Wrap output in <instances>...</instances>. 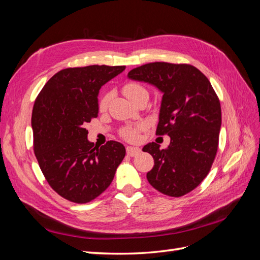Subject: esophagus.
I'll return each instance as SVG.
<instances>
[{"label": "esophagus", "instance_id": "obj_1", "mask_svg": "<svg viewBox=\"0 0 260 260\" xmlns=\"http://www.w3.org/2000/svg\"><path fill=\"white\" fill-rule=\"evenodd\" d=\"M141 149L139 147H136V146H127V154L131 157L133 156H137L138 154H140Z\"/></svg>", "mask_w": 260, "mask_h": 260}]
</instances>
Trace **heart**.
Listing matches in <instances>:
<instances>
[{
	"label": "heart",
	"mask_w": 260,
	"mask_h": 260,
	"mask_svg": "<svg viewBox=\"0 0 260 260\" xmlns=\"http://www.w3.org/2000/svg\"><path fill=\"white\" fill-rule=\"evenodd\" d=\"M122 92L131 102L135 99H137L138 96L142 95V94H147V91L145 90V88H143L142 85L139 83H136V82L125 83L122 88ZM108 102H109V95L108 94H105V95L100 101L99 106H100L101 111H105V109L107 108ZM139 130H140V127H127L122 130L121 135L125 140L136 141L139 138Z\"/></svg>",
	"instance_id": "1"
}]
</instances>
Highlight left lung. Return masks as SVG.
Masks as SVG:
<instances>
[{
  "instance_id": "1",
  "label": "left lung",
  "mask_w": 260,
  "mask_h": 260,
  "mask_svg": "<svg viewBox=\"0 0 260 260\" xmlns=\"http://www.w3.org/2000/svg\"><path fill=\"white\" fill-rule=\"evenodd\" d=\"M128 78L162 93L156 135L166 133L170 144L165 149L155 142L143 147L154 158L147 181L174 198L191 192L208 175L221 128V107L209 80L194 66L164 61L132 69Z\"/></svg>"
}]
</instances>
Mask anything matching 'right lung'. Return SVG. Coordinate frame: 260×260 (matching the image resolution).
Instances as JSON below:
<instances>
[{
	"instance_id": "right-lung-1",
	"label": "right lung",
	"mask_w": 260,
	"mask_h": 260,
	"mask_svg": "<svg viewBox=\"0 0 260 260\" xmlns=\"http://www.w3.org/2000/svg\"><path fill=\"white\" fill-rule=\"evenodd\" d=\"M125 66L62 69L45 83L34 106L35 154L46 181L62 198L88 203L112 183L125 155L116 141L100 148L88 140L85 123L99 114L100 89Z\"/></svg>"
}]
</instances>
